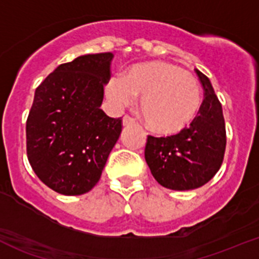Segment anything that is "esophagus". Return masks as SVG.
<instances>
[{
	"instance_id": "obj_1",
	"label": "esophagus",
	"mask_w": 259,
	"mask_h": 259,
	"mask_svg": "<svg viewBox=\"0 0 259 259\" xmlns=\"http://www.w3.org/2000/svg\"><path fill=\"white\" fill-rule=\"evenodd\" d=\"M134 122L135 121L133 120L130 116H124V117H122V125H124V126H127V125L130 124H134Z\"/></svg>"
}]
</instances>
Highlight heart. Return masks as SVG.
<instances>
[{"instance_id": "heart-1", "label": "heart", "mask_w": 259, "mask_h": 259, "mask_svg": "<svg viewBox=\"0 0 259 259\" xmlns=\"http://www.w3.org/2000/svg\"><path fill=\"white\" fill-rule=\"evenodd\" d=\"M106 94L120 109L132 106L135 95H142V118L152 132L162 135L187 129L202 104V90L196 77L164 60L141 63L127 69L122 77L108 78Z\"/></svg>"}]
</instances>
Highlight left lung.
<instances>
[{"mask_svg": "<svg viewBox=\"0 0 259 259\" xmlns=\"http://www.w3.org/2000/svg\"><path fill=\"white\" fill-rule=\"evenodd\" d=\"M204 88L199 115L179 134L155 138L148 135L144 150L147 165L156 181L174 191L195 190L208 183L220 170L226 151V126L213 86L196 69Z\"/></svg>", "mask_w": 259, "mask_h": 259, "instance_id": "8db88e82", "label": "left lung"}]
</instances>
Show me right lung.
Listing matches in <instances>:
<instances>
[{
	"mask_svg": "<svg viewBox=\"0 0 259 259\" xmlns=\"http://www.w3.org/2000/svg\"><path fill=\"white\" fill-rule=\"evenodd\" d=\"M112 58V53L86 54L60 64L34 93L25 129L28 160L55 192H89L120 137L121 118L99 108Z\"/></svg>",
	"mask_w": 259,
	"mask_h": 259,
	"instance_id": "1",
	"label": "right lung"
}]
</instances>
